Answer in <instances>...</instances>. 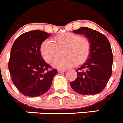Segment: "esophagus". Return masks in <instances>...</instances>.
I'll use <instances>...</instances> for the list:
<instances>
[{
	"instance_id": "1",
	"label": "esophagus",
	"mask_w": 123,
	"mask_h": 123,
	"mask_svg": "<svg viewBox=\"0 0 123 123\" xmlns=\"http://www.w3.org/2000/svg\"><path fill=\"white\" fill-rule=\"evenodd\" d=\"M58 73H64L66 72V70H64V69H59L58 70Z\"/></svg>"
}]
</instances>
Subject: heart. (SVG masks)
I'll return each mask as SVG.
<instances>
[{
    "instance_id": "1",
    "label": "heart",
    "mask_w": 123,
    "mask_h": 123,
    "mask_svg": "<svg viewBox=\"0 0 123 123\" xmlns=\"http://www.w3.org/2000/svg\"><path fill=\"white\" fill-rule=\"evenodd\" d=\"M64 48V58L58 59L52 63L55 68L68 69L84 63L88 58L91 46L88 39L71 32H64L53 39L42 42L40 51L45 61L51 62L58 56L59 49Z\"/></svg>"
}]
</instances>
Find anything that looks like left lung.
<instances>
[{"instance_id": "left-lung-1", "label": "left lung", "mask_w": 123, "mask_h": 123, "mask_svg": "<svg viewBox=\"0 0 123 123\" xmlns=\"http://www.w3.org/2000/svg\"><path fill=\"white\" fill-rule=\"evenodd\" d=\"M73 32L87 38L91 50L87 61L76 71L77 78L70 85L80 94H97L105 88L112 74L113 56L110 43L105 35L88 27H81Z\"/></svg>"}]
</instances>
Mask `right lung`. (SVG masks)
<instances>
[{
	"label": "right lung",
	"instance_id": "obj_1",
	"mask_svg": "<svg viewBox=\"0 0 123 123\" xmlns=\"http://www.w3.org/2000/svg\"><path fill=\"white\" fill-rule=\"evenodd\" d=\"M49 33L31 31L20 35L12 45L9 62L11 79L19 91L26 96L37 97L48 91L58 72L47 71L50 66L41 56L42 43Z\"/></svg>",
	"mask_w": 123,
	"mask_h": 123
}]
</instances>
